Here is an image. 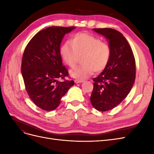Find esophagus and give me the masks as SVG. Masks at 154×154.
Segmentation results:
<instances>
[{"instance_id": "esophagus-1", "label": "esophagus", "mask_w": 154, "mask_h": 154, "mask_svg": "<svg viewBox=\"0 0 154 154\" xmlns=\"http://www.w3.org/2000/svg\"><path fill=\"white\" fill-rule=\"evenodd\" d=\"M83 81V80H74V82L76 83H82Z\"/></svg>"}]
</instances>
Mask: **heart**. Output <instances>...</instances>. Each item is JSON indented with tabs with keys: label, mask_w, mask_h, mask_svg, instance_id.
<instances>
[{
	"label": "heart",
	"mask_w": 154,
	"mask_h": 154,
	"mask_svg": "<svg viewBox=\"0 0 154 154\" xmlns=\"http://www.w3.org/2000/svg\"><path fill=\"white\" fill-rule=\"evenodd\" d=\"M63 62L72 67L82 57V66L70 71V74L78 80L90 77L94 72H101L108 65L111 49L108 44L97 37L85 32L74 34L71 42L66 41L60 49Z\"/></svg>",
	"instance_id": "heart-1"
}]
</instances>
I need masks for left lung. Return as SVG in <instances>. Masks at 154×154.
<instances>
[{"label": "left lung", "mask_w": 154, "mask_h": 154, "mask_svg": "<svg viewBox=\"0 0 154 154\" xmlns=\"http://www.w3.org/2000/svg\"><path fill=\"white\" fill-rule=\"evenodd\" d=\"M93 30L105 37L111 49L108 65L93 79L90 98L96 110L105 112L118 105L131 91L136 78V61L128 42L120 32L111 28Z\"/></svg>", "instance_id": "left-lung-1"}]
</instances>
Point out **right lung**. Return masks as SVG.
<instances>
[{
	"mask_svg": "<svg viewBox=\"0 0 154 154\" xmlns=\"http://www.w3.org/2000/svg\"><path fill=\"white\" fill-rule=\"evenodd\" d=\"M75 27L51 26L39 31L27 45L23 54L21 72L30 99L41 109L57 108L73 80L59 82L69 72L63 66L60 49L65 35Z\"/></svg>",
	"mask_w": 154,
	"mask_h": 154,
	"instance_id": "add662e5",
	"label": "right lung"
}]
</instances>
